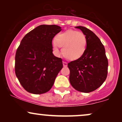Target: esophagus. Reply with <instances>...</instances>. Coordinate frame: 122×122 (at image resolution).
I'll return each mask as SVG.
<instances>
[{"mask_svg":"<svg viewBox=\"0 0 122 122\" xmlns=\"http://www.w3.org/2000/svg\"><path fill=\"white\" fill-rule=\"evenodd\" d=\"M62 63H63V66H64V67H66L67 66V65H68V63H67L66 62L63 61Z\"/></svg>","mask_w":122,"mask_h":122,"instance_id":"esophagus-1","label":"esophagus"}]
</instances>
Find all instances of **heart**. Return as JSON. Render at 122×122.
Here are the masks:
<instances>
[{"mask_svg":"<svg viewBox=\"0 0 122 122\" xmlns=\"http://www.w3.org/2000/svg\"><path fill=\"white\" fill-rule=\"evenodd\" d=\"M86 46L85 34L80 31L69 30L57 35L53 42V48L56 53H59L58 46L62 47V53L69 60L79 59L84 53Z\"/></svg>","mask_w":122,"mask_h":122,"instance_id":"obj_1","label":"heart"}]
</instances>
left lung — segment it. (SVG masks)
<instances>
[{"mask_svg": "<svg viewBox=\"0 0 122 122\" xmlns=\"http://www.w3.org/2000/svg\"><path fill=\"white\" fill-rule=\"evenodd\" d=\"M85 34L86 47L79 59L68 64L71 84L78 91L89 93L96 90L106 80L108 73V59L104 45L91 30L76 26Z\"/></svg>", "mask_w": 122, "mask_h": 122, "instance_id": "8db88e82", "label": "left lung"}]
</instances>
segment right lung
<instances>
[{
	"instance_id": "add662e5",
	"label": "right lung",
	"mask_w": 122,
	"mask_h": 122,
	"mask_svg": "<svg viewBox=\"0 0 122 122\" xmlns=\"http://www.w3.org/2000/svg\"><path fill=\"white\" fill-rule=\"evenodd\" d=\"M61 31L57 25H42L25 35L15 54V72L26 91L48 92L63 67L62 59L53 55L52 40Z\"/></svg>"
}]
</instances>
